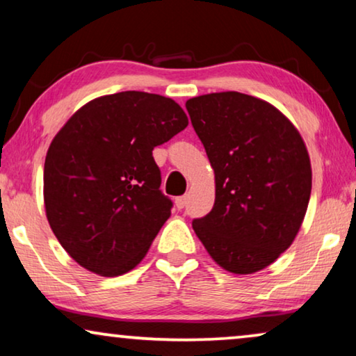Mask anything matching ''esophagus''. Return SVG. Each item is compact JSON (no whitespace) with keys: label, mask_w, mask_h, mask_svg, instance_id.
Wrapping results in <instances>:
<instances>
[{"label":"esophagus","mask_w":356,"mask_h":356,"mask_svg":"<svg viewBox=\"0 0 356 356\" xmlns=\"http://www.w3.org/2000/svg\"><path fill=\"white\" fill-rule=\"evenodd\" d=\"M175 206H177L178 211H181V209L186 206V196H179L175 199Z\"/></svg>","instance_id":"1"}]
</instances>
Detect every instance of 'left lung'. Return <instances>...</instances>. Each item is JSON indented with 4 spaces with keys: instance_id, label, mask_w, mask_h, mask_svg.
<instances>
[{
    "instance_id": "left-lung-1",
    "label": "left lung",
    "mask_w": 356,
    "mask_h": 356,
    "mask_svg": "<svg viewBox=\"0 0 356 356\" xmlns=\"http://www.w3.org/2000/svg\"><path fill=\"white\" fill-rule=\"evenodd\" d=\"M216 178V202L193 228L209 256L236 275L289 250L311 196V160L295 124L269 102L213 92L186 102Z\"/></svg>"
}]
</instances>
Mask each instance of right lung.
I'll list each match as a JSON object with an SVG mask.
<instances>
[{"label": "right lung", "mask_w": 356, "mask_h": 356, "mask_svg": "<svg viewBox=\"0 0 356 356\" xmlns=\"http://www.w3.org/2000/svg\"><path fill=\"white\" fill-rule=\"evenodd\" d=\"M186 126L175 100L126 90L87 102L58 131L43 168V202L77 264L116 277L144 259L172 216L152 150Z\"/></svg>", "instance_id": "right-lung-1"}]
</instances>
